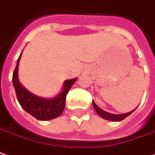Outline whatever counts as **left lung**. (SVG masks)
<instances>
[{
	"mask_svg": "<svg viewBox=\"0 0 155 155\" xmlns=\"http://www.w3.org/2000/svg\"><path fill=\"white\" fill-rule=\"evenodd\" d=\"M93 102V107L95 108L96 111L99 114V115L102 117V118L106 119V120H109V121H113V122H119V121H122L123 119H125L127 117L130 115L132 112H134V109L133 111H129V112H127V113H123V114H112V113H110V112H107V111H103L102 109H101L97 105H96L94 101H92Z\"/></svg>",
	"mask_w": 155,
	"mask_h": 155,
	"instance_id": "1",
	"label": "left lung"
}]
</instances>
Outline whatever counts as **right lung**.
Returning a JSON list of instances; mask_svg holds the SVG:
<instances>
[{"label":"right lung","mask_w":155,"mask_h":155,"mask_svg":"<svg viewBox=\"0 0 155 155\" xmlns=\"http://www.w3.org/2000/svg\"><path fill=\"white\" fill-rule=\"evenodd\" d=\"M21 53L17 59V66L15 68L12 75V82L18 102L25 111L38 120L47 121L58 117L64 111L67 94L71 86L76 81L77 78L64 81L62 91L56 97L51 99H46L35 96L23 87L18 79V66Z\"/></svg>","instance_id":"add662e5"}]
</instances>
